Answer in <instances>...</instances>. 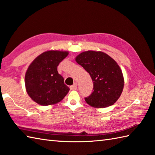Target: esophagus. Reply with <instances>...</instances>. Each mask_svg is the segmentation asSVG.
<instances>
[{"mask_svg":"<svg viewBox=\"0 0 155 155\" xmlns=\"http://www.w3.org/2000/svg\"><path fill=\"white\" fill-rule=\"evenodd\" d=\"M70 89L71 90H75L77 89V84L75 83L74 85H72V86H70Z\"/></svg>","mask_w":155,"mask_h":155,"instance_id":"1","label":"esophagus"}]
</instances>
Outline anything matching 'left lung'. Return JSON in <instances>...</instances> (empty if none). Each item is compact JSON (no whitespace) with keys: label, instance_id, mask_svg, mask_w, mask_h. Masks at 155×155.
<instances>
[{"label":"left lung","instance_id":"1","mask_svg":"<svg viewBox=\"0 0 155 155\" xmlns=\"http://www.w3.org/2000/svg\"><path fill=\"white\" fill-rule=\"evenodd\" d=\"M75 61L90 75L93 91L85 97L87 104L94 108L113 105L120 96L124 87V77L117 63L102 51H87L78 55Z\"/></svg>","mask_w":155,"mask_h":155}]
</instances>
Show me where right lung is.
<instances>
[{
	"mask_svg": "<svg viewBox=\"0 0 155 155\" xmlns=\"http://www.w3.org/2000/svg\"><path fill=\"white\" fill-rule=\"evenodd\" d=\"M68 51H47L36 58L26 71L25 78L27 94L42 106L58 103L67 95L69 88L58 74V66Z\"/></svg>",
	"mask_w": 155,
	"mask_h": 155,
	"instance_id": "right-lung-1",
	"label": "right lung"
}]
</instances>
